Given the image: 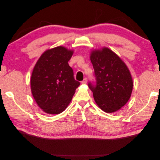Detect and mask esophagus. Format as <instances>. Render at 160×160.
Segmentation results:
<instances>
[{"instance_id": "1", "label": "esophagus", "mask_w": 160, "mask_h": 160, "mask_svg": "<svg viewBox=\"0 0 160 160\" xmlns=\"http://www.w3.org/2000/svg\"><path fill=\"white\" fill-rule=\"evenodd\" d=\"M87 82H88V79L84 78V79L81 81V83L82 84H86Z\"/></svg>"}]
</instances>
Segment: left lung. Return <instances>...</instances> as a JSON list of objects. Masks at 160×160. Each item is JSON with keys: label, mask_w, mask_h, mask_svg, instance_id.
<instances>
[{"label": "left lung", "mask_w": 160, "mask_h": 160, "mask_svg": "<svg viewBox=\"0 0 160 160\" xmlns=\"http://www.w3.org/2000/svg\"><path fill=\"white\" fill-rule=\"evenodd\" d=\"M95 83L89 82L97 105L106 113H113L124 106L133 89L132 75L124 62L107 47L91 53Z\"/></svg>", "instance_id": "obj_1"}]
</instances>
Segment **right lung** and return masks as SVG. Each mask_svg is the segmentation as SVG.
Here are the masks:
<instances>
[{"mask_svg":"<svg viewBox=\"0 0 160 160\" xmlns=\"http://www.w3.org/2000/svg\"><path fill=\"white\" fill-rule=\"evenodd\" d=\"M72 53L61 46L53 48L43 52L34 67L31 78L32 94L47 113L62 112L80 85L68 64Z\"/></svg>","mask_w":160,"mask_h":160,"instance_id":"add662e5","label":"right lung"}]
</instances>
